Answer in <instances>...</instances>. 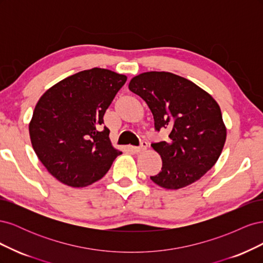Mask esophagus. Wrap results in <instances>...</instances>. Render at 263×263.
Here are the masks:
<instances>
[{"label":"esophagus","mask_w":263,"mask_h":263,"mask_svg":"<svg viewBox=\"0 0 263 263\" xmlns=\"http://www.w3.org/2000/svg\"><path fill=\"white\" fill-rule=\"evenodd\" d=\"M146 148H147V142L146 141H141L140 145L138 147H133V150L136 154H138V153H141V151L146 150Z\"/></svg>","instance_id":"34e87169"}]
</instances>
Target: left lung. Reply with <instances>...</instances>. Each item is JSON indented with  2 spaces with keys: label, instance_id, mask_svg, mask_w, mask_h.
I'll use <instances>...</instances> for the list:
<instances>
[{
  "label": "left lung",
  "instance_id": "obj_1",
  "mask_svg": "<svg viewBox=\"0 0 263 263\" xmlns=\"http://www.w3.org/2000/svg\"><path fill=\"white\" fill-rule=\"evenodd\" d=\"M128 87L147 103L155 129L170 130L168 140L151 144L161 156L162 168L150 179L170 190L201 179L216 163L226 140L216 101L187 79L170 72L141 73Z\"/></svg>",
  "mask_w": 263,
  "mask_h": 263
}]
</instances>
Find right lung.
<instances>
[{"mask_svg":"<svg viewBox=\"0 0 263 263\" xmlns=\"http://www.w3.org/2000/svg\"><path fill=\"white\" fill-rule=\"evenodd\" d=\"M126 76L93 68L63 79L39 99L29 124L31 145L51 176L82 187L102 179L117 156L103 116Z\"/></svg>","mask_w":263,"mask_h":263,"instance_id":"right-lung-1","label":"right lung"}]
</instances>
